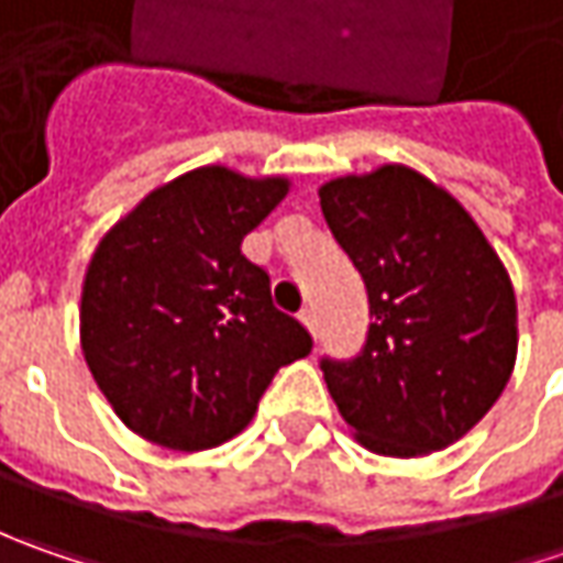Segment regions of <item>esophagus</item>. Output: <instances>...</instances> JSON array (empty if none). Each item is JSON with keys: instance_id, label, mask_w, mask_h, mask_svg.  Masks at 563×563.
Segmentation results:
<instances>
[{"instance_id": "esophagus-1", "label": "esophagus", "mask_w": 563, "mask_h": 563, "mask_svg": "<svg viewBox=\"0 0 563 563\" xmlns=\"http://www.w3.org/2000/svg\"><path fill=\"white\" fill-rule=\"evenodd\" d=\"M300 322H303V325H307V329H310V332L316 335V329H319V319H316L313 307H303V310H300Z\"/></svg>"}]
</instances>
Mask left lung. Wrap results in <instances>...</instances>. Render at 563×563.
<instances>
[{"label":"left lung","mask_w":563,"mask_h":563,"mask_svg":"<svg viewBox=\"0 0 563 563\" xmlns=\"http://www.w3.org/2000/svg\"><path fill=\"white\" fill-rule=\"evenodd\" d=\"M322 216L369 294L354 360H322L329 395L363 448L442 451L492 410L517 363L514 285L473 216L407 165L319 187Z\"/></svg>","instance_id":"1"}]
</instances>
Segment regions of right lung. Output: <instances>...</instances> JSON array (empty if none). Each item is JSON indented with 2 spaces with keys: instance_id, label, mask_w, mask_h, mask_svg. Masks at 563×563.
<instances>
[{
  "instance_id": "1",
  "label": "right lung",
  "mask_w": 563,
  "mask_h": 563,
  "mask_svg": "<svg viewBox=\"0 0 563 563\" xmlns=\"http://www.w3.org/2000/svg\"><path fill=\"white\" fill-rule=\"evenodd\" d=\"M282 175L203 165L156 187L102 234L80 291V351L141 439L206 451L234 439L272 376L313 351L272 307L241 241L288 197Z\"/></svg>"
}]
</instances>
